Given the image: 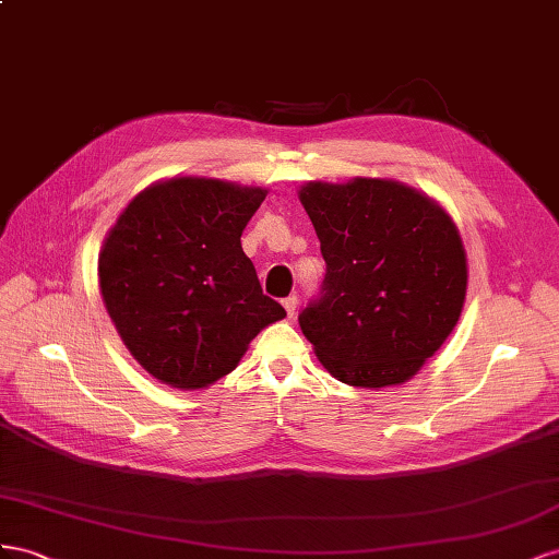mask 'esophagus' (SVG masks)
I'll return each mask as SVG.
<instances>
[{"label": "esophagus", "mask_w": 559, "mask_h": 559, "mask_svg": "<svg viewBox=\"0 0 559 559\" xmlns=\"http://www.w3.org/2000/svg\"><path fill=\"white\" fill-rule=\"evenodd\" d=\"M283 309H285V313H288V318H293L295 311H297V297H295V295L285 297V299H283Z\"/></svg>", "instance_id": "obj_1"}]
</instances>
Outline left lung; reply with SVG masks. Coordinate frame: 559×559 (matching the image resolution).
Returning a JSON list of instances; mask_svg holds the SVG:
<instances>
[{
    "instance_id": "1",
    "label": "left lung",
    "mask_w": 559,
    "mask_h": 559,
    "mask_svg": "<svg viewBox=\"0 0 559 559\" xmlns=\"http://www.w3.org/2000/svg\"><path fill=\"white\" fill-rule=\"evenodd\" d=\"M325 260L321 297L299 328L348 386L384 389L419 372L464 309L468 266L442 205L395 180L299 189Z\"/></svg>"
}]
</instances>
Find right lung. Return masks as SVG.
<instances>
[{
	"label": "right lung",
	"instance_id": "add662e5",
	"mask_svg": "<svg viewBox=\"0 0 559 559\" xmlns=\"http://www.w3.org/2000/svg\"><path fill=\"white\" fill-rule=\"evenodd\" d=\"M264 197L262 187L170 178L140 191L109 229L98 260L105 309L162 384L211 386L285 318L241 248Z\"/></svg>",
	"mask_w": 559,
	"mask_h": 559
}]
</instances>
